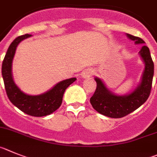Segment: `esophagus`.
<instances>
[{"label": "esophagus", "instance_id": "obj_1", "mask_svg": "<svg viewBox=\"0 0 157 157\" xmlns=\"http://www.w3.org/2000/svg\"><path fill=\"white\" fill-rule=\"evenodd\" d=\"M93 75V70L91 69H87V70H84L81 74V77L84 78H88V77H91Z\"/></svg>", "mask_w": 157, "mask_h": 157}]
</instances>
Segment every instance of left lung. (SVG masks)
Returning a JSON list of instances; mask_svg holds the SVG:
<instances>
[{
  "label": "left lung",
  "instance_id": "1",
  "mask_svg": "<svg viewBox=\"0 0 157 157\" xmlns=\"http://www.w3.org/2000/svg\"><path fill=\"white\" fill-rule=\"evenodd\" d=\"M127 36L135 44L145 43L140 37L131 34H127ZM139 54L145 64V70L141 84L131 94L116 95L109 91L100 79L97 77L94 79L97 87L94 94L90 98V101L97 112L111 118H121L134 112L146 101L152 89L154 64L147 46H142Z\"/></svg>",
  "mask_w": 157,
  "mask_h": 157
}]
</instances>
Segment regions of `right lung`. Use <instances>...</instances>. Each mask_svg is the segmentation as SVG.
Returning a JSON list of instances; mask_svg holds the SVG:
<instances>
[{
	"label": "right lung",
	"mask_w": 157,
	"mask_h": 157,
	"mask_svg": "<svg viewBox=\"0 0 157 157\" xmlns=\"http://www.w3.org/2000/svg\"><path fill=\"white\" fill-rule=\"evenodd\" d=\"M29 36H31L30 34L22 35L12 41L3 60L1 72L5 91L11 102L28 115L44 117L52 113L60 107L66 89L77 78L73 77L59 82L50 91L40 95H28L21 91L12 79V63L18 44Z\"/></svg>",
	"instance_id": "right-lung-1"
}]
</instances>
